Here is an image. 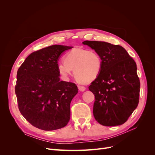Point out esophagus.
<instances>
[{
	"label": "esophagus",
	"mask_w": 155,
	"mask_h": 155,
	"mask_svg": "<svg viewBox=\"0 0 155 155\" xmlns=\"http://www.w3.org/2000/svg\"><path fill=\"white\" fill-rule=\"evenodd\" d=\"M78 89L80 91H81V92H83V91H85V89H86V88L84 87V86H81V85H78Z\"/></svg>",
	"instance_id": "34e87169"
}]
</instances>
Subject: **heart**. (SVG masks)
<instances>
[{"mask_svg":"<svg viewBox=\"0 0 155 155\" xmlns=\"http://www.w3.org/2000/svg\"><path fill=\"white\" fill-rule=\"evenodd\" d=\"M102 58L94 50L75 48L64 56L58 64L59 75L67 79L72 74L79 82L89 83L99 76L102 68Z\"/></svg>","mask_w":155,"mask_h":155,"instance_id":"1","label":"heart"}]
</instances>
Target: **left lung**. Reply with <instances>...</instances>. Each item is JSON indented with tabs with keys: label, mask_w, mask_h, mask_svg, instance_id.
<instances>
[{
	"label": "left lung",
	"mask_w": 155,
	"mask_h": 155,
	"mask_svg": "<svg viewBox=\"0 0 155 155\" xmlns=\"http://www.w3.org/2000/svg\"><path fill=\"white\" fill-rule=\"evenodd\" d=\"M83 44L97 51L103 62L99 76L88 87L95 96L94 116L102 125H122L138 105L140 83L137 64L120 45L96 41Z\"/></svg>",
	"instance_id": "obj_1"
}]
</instances>
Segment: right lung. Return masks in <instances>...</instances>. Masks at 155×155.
Wrapping results in <instances>:
<instances>
[{
  "instance_id": "add662e5",
  "label": "right lung",
  "mask_w": 155,
  "mask_h": 155,
  "mask_svg": "<svg viewBox=\"0 0 155 155\" xmlns=\"http://www.w3.org/2000/svg\"><path fill=\"white\" fill-rule=\"evenodd\" d=\"M71 46H48L31 53L18 69L15 88L21 114L33 126L53 130L66 126L70 103L78 89L74 83L61 81L60 55Z\"/></svg>"
}]
</instances>
